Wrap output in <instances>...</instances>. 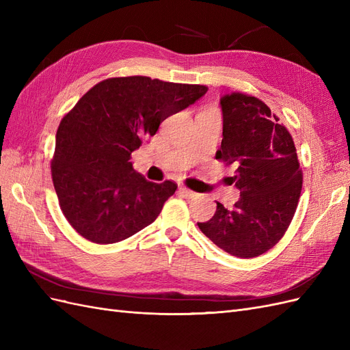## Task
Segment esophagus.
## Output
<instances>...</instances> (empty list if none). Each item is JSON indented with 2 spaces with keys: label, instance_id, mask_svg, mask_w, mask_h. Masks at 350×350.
Here are the masks:
<instances>
[{
  "label": "esophagus",
  "instance_id": "34e87169",
  "mask_svg": "<svg viewBox=\"0 0 350 350\" xmlns=\"http://www.w3.org/2000/svg\"><path fill=\"white\" fill-rule=\"evenodd\" d=\"M179 194H181L185 198H194V197H197V193L191 191V189H188L185 187H179Z\"/></svg>",
  "mask_w": 350,
  "mask_h": 350
}]
</instances>
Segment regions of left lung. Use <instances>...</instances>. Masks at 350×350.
Returning a JSON list of instances; mask_svg holds the SVG:
<instances>
[{
    "instance_id": "left-lung-1",
    "label": "left lung",
    "mask_w": 350,
    "mask_h": 350,
    "mask_svg": "<svg viewBox=\"0 0 350 350\" xmlns=\"http://www.w3.org/2000/svg\"><path fill=\"white\" fill-rule=\"evenodd\" d=\"M224 139L216 159L234 165L241 198L232 208L217 203L200 230L238 258L271 250L288 230L298 207L302 171L291 133L262 100L232 92L220 99Z\"/></svg>"
}]
</instances>
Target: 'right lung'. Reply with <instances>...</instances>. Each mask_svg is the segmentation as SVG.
<instances>
[{
    "mask_svg": "<svg viewBox=\"0 0 350 350\" xmlns=\"http://www.w3.org/2000/svg\"><path fill=\"white\" fill-rule=\"evenodd\" d=\"M203 84L146 76L111 77L84 93L57 130L52 183L62 215L94 243H115L149 226L174 196V181H147L131 153L159 125L204 96Z\"/></svg>",
    "mask_w": 350,
    "mask_h": 350,
    "instance_id": "obj_1",
    "label": "right lung"
}]
</instances>
